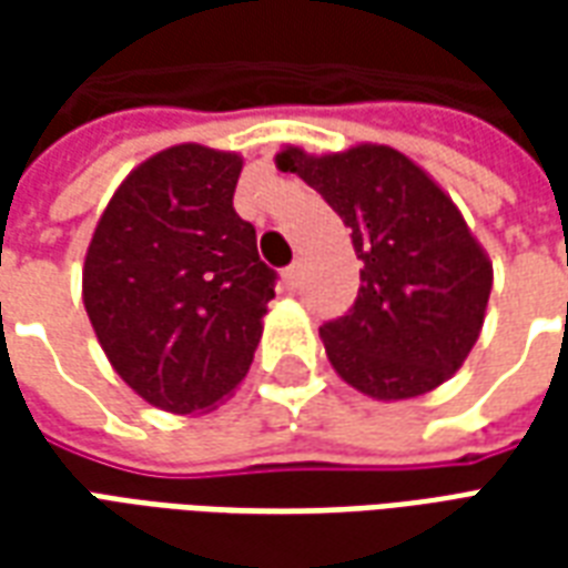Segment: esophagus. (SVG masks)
<instances>
[{
    "instance_id": "esophagus-1",
    "label": "esophagus",
    "mask_w": 568,
    "mask_h": 568,
    "mask_svg": "<svg viewBox=\"0 0 568 568\" xmlns=\"http://www.w3.org/2000/svg\"><path fill=\"white\" fill-rule=\"evenodd\" d=\"M301 261H295V264H288V267H285L283 271V283H285V288H297V285H301Z\"/></svg>"
}]
</instances>
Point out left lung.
I'll return each mask as SVG.
<instances>
[{"label": "left lung", "mask_w": 568, "mask_h": 568, "mask_svg": "<svg viewBox=\"0 0 568 568\" xmlns=\"http://www.w3.org/2000/svg\"><path fill=\"white\" fill-rule=\"evenodd\" d=\"M276 166L320 191L362 261L353 307L320 328L334 371L383 402L440 386L471 353L493 288V267L453 200L386 145L325 158L285 149Z\"/></svg>", "instance_id": "left-lung-1"}]
</instances>
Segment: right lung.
Returning <instances> with one entry per match:
<instances>
[{
    "label": "right lung",
    "instance_id": "obj_1",
    "mask_svg": "<svg viewBox=\"0 0 568 568\" xmlns=\"http://www.w3.org/2000/svg\"><path fill=\"white\" fill-rule=\"evenodd\" d=\"M243 161L173 145L124 179L84 258V307L149 405L210 410L246 377L276 271L234 210Z\"/></svg>",
    "mask_w": 568,
    "mask_h": 568
}]
</instances>
